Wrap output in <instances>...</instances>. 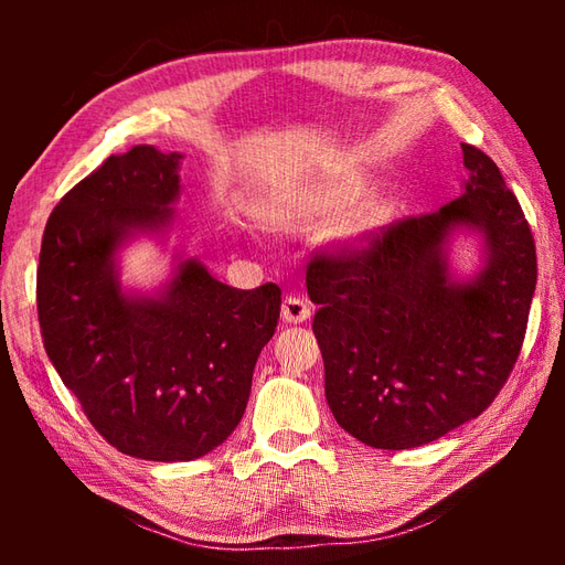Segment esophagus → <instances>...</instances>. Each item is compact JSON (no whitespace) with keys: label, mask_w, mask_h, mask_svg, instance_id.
<instances>
[{"label":"esophagus","mask_w":565,"mask_h":565,"mask_svg":"<svg viewBox=\"0 0 565 565\" xmlns=\"http://www.w3.org/2000/svg\"><path fill=\"white\" fill-rule=\"evenodd\" d=\"M281 318L286 322H294V326H298V322H306L310 318V306L303 301V298L289 296L281 306Z\"/></svg>","instance_id":"obj_1"}]
</instances>
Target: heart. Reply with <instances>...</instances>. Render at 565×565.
Returning a JSON list of instances; mask_svg holds the SVG:
<instances>
[{
    "label": "heart",
    "mask_w": 565,
    "mask_h": 565,
    "mask_svg": "<svg viewBox=\"0 0 565 565\" xmlns=\"http://www.w3.org/2000/svg\"><path fill=\"white\" fill-rule=\"evenodd\" d=\"M371 174L364 167H344L340 172L310 177L281 189L264 203V221L276 233H303L328 221L330 243L347 249H366L376 243L393 221V203L386 196H366Z\"/></svg>",
    "instance_id": "obj_1"
}]
</instances>
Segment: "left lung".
I'll return each mask as SVG.
<instances>
[{"label": "left lung", "instance_id": "obj_1", "mask_svg": "<svg viewBox=\"0 0 565 565\" xmlns=\"http://www.w3.org/2000/svg\"><path fill=\"white\" fill-rule=\"evenodd\" d=\"M461 196L391 225L362 255L316 257L306 274L326 398L374 449L429 444L481 415L518 362L536 286V249L498 164L461 146ZM476 236L479 267H452Z\"/></svg>", "mask_w": 565, "mask_h": 565}]
</instances>
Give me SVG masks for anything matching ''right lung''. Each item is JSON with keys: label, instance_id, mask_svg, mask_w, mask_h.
Returning <instances> with one entry per match:
<instances>
[{"label": "right lung", "instance_id": "obj_1", "mask_svg": "<svg viewBox=\"0 0 565 565\" xmlns=\"http://www.w3.org/2000/svg\"><path fill=\"white\" fill-rule=\"evenodd\" d=\"M182 152L134 146L60 199L47 218L35 301L43 347L84 415L118 451L194 461L245 415L281 289L239 291L174 247L160 289L121 281V249L164 243L182 194Z\"/></svg>", "mask_w": 565, "mask_h": 565}]
</instances>
